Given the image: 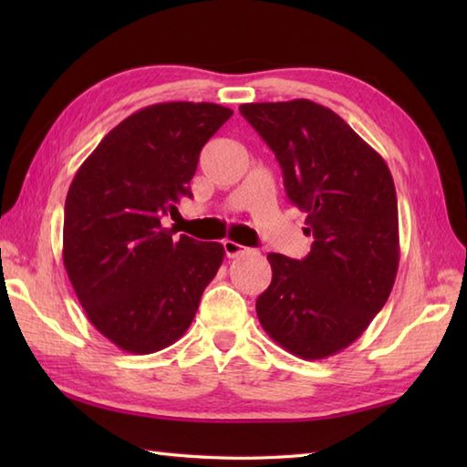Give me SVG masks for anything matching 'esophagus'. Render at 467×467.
Returning a JSON list of instances; mask_svg holds the SVG:
<instances>
[{"label":"esophagus","instance_id":"esophagus-1","mask_svg":"<svg viewBox=\"0 0 467 467\" xmlns=\"http://www.w3.org/2000/svg\"><path fill=\"white\" fill-rule=\"evenodd\" d=\"M223 249H224V254L228 256V259H236V256L241 254H249L251 249H246V246L234 243V241H223Z\"/></svg>","mask_w":467,"mask_h":467}]
</instances>
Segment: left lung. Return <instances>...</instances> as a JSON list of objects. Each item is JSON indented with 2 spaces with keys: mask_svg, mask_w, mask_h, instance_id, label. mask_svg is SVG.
I'll use <instances>...</instances> for the list:
<instances>
[{
  "mask_svg": "<svg viewBox=\"0 0 467 467\" xmlns=\"http://www.w3.org/2000/svg\"><path fill=\"white\" fill-rule=\"evenodd\" d=\"M281 164L289 201L306 213L311 253H269L263 329L301 359L349 347L389 296L400 265L398 196L383 158L341 116L311 100L243 104Z\"/></svg>",
  "mask_w": 467,
  "mask_h": 467,
  "instance_id": "left-lung-1",
  "label": "left lung"
}]
</instances>
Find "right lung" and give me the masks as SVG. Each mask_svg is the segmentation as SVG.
Returning <instances> with one entry per match:
<instances>
[{"label": "right lung", "mask_w": 467, "mask_h": 467, "mask_svg": "<svg viewBox=\"0 0 467 467\" xmlns=\"http://www.w3.org/2000/svg\"><path fill=\"white\" fill-rule=\"evenodd\" d=\"M233 116L208 102L142 108L108 132L76 172L64 208V266L88 319L122 351L181 339L224 259L162 226L192 196L198 156Z\"/></svg>", "instance_id": "1"}]
</instances>
